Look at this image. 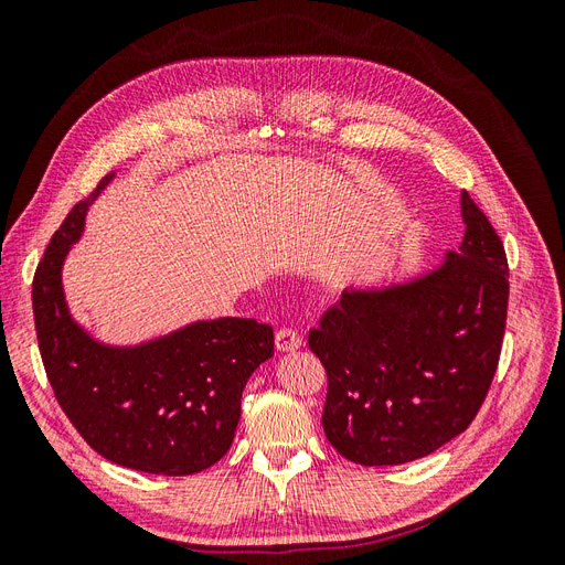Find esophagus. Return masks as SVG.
<instances>
[{
    "instance_id": "1",
    "label": "esophagus",
    "mask_w": 565,
    "mask_h": 565,
    "mask_svg": "<svg viewBox=\"0 0 565 565\" xmlns=\"http://www.w3.org/2000/svg\"><path fill=\"white\" fill-rule=\"evenodd\" d=\"M276 347L278 351H297L301 347V334L292 328H280L276 332Z\"/></svg>"
}]
</instances>
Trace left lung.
I'll use <instances>...</instances> for the list:
<instances>
[{"label": "left lung", "mask_w": 565, "mask_h": 565, "mask_svg": "<svg viewBox=\"0 0 565 565\" xmlns=\"http://www.w3.org/2000/svg\"><path fill=\"white\" fill-rule=\"evenodd\" d=\"M465 237L422 276L351 287L309 332L328 372L322 429L355 465L436 452L481 409L498 370L509 266L488 216L461 193Z\"/></svg>", "instance_id": "1"}]
</instances>
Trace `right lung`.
Segmentation results:
<instances>
[{
  "label": "right lung",
  "mask_w": 565,
  "mask_h": 565,
  "mask_svg": "<svg viewBox=\"0 0 565 565\" xmlns=\"http://www.w3.org/2000/svg\"><path fill=\"white\" fill-rule=\"evenodd\" d=\"M115 174L77 202L51 237L32 280L42 363L79 436L113 465L191 476L224 457L243 388L273 355V328L254 318L198 320L136 347L94 339L71 316L61 270L84 216Z\"/></svg>",
  "instance_id": "1"
}]
</instances>
